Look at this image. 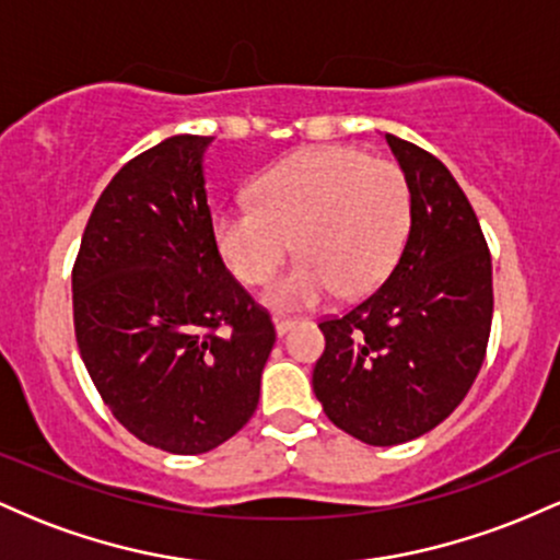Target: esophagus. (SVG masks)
<instances>
[{"instance_id": "34e87169", "label": "esophagus", "mask_w": 560, "mask_h": 560, "mask_svg": "<svg viewBox=\"0 0 560 560\" xmlns=\"http://www.w3.org/2000/svg\"><path fill=\"white\" fill-rule=\"evenodd\" d=\"M273 326H276V334H279V337H284V334H287L289 329H294V326H298V318L276 316V318H273Z\"/></svg>"}]
</instances>
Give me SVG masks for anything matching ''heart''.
Masks as SVG:
<instances>
[{
	"label": "heart",
	"instance_id": "b5f03b06",
	"mask_svg": "<svg viewBox=\"0 0 560 560\" xmlns=\"http://www.w3.org/2000/svg\"><path fill=\"white\" fill-rule=\"evenodd\" d=\"M253 208L213 215V242L247 287L273 279L294 249L298 266L266 292L276 311L329 294L361 298L387 279L410 231L413 199L402 168L352 147H311L260 173Z\"/></svg>",
	"mask_w": 560,
	"mask_h": 560
}]
</instances>
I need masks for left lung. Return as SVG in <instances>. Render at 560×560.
Instances as JSON below:
<instances>
[{
  "mask_svg": "<svg viewBox=\"0 0 560 560\" xmlns=\"http://www.w3.org/2000/svg\"><path fill=\"white\" fill-rule=\"evenodd\" d=\"M413 215L382 287L318 329L313 392L334 427L389 447L432 432L471 389L492 326V260L479 218L434 155L384 133Z\"/></svg>",
  "mask_w": 560,
  "mask_h": 560,
  "instance_id": "obj_1",
  "label": "left lung"
}]
</instances>
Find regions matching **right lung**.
I'll use <instances>...</instances> for the list:
<instances>
[{"instance_id":"1","label":"right lung","mask_w":560,"mask_h":560,"mask_svg":"<svg viewBox=\"0 0 560 560\" xmlns=\"http://www.w3.org/2000/svg\"><path fill=\"white\" fill-rule=\"evenodd\" d=\"M178 133L141 152L96 199L73 266L83 365L133 436L208 453L253 419L276 329L213 242L205 150Z\"/></svg>"}]
</instances>
